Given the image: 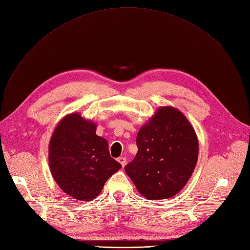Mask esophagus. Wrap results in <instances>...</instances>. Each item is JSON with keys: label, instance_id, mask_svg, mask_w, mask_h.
I'll return each mask as SVG.
<instances>
[{"label": "esophagus", "instance_id": "1", "mask_svg": "<svg viewBox=\"0 0 250 250\" xmlns=\"http://www.w3.org/2000/svg\"><path fill=\"white\" fill-rule=\"evenodd\" d=\"M118 161L120 162V164L122 165V167H124V166L126 165V163H127V160H126L125 157H119V158H118Z\"/></svg>", "mask_w": 250, "mask_h": 250}]
</instances>
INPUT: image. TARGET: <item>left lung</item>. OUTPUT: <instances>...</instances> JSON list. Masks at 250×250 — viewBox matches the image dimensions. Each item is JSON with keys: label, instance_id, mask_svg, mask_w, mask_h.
I'll list each match as a JSON object with an SVG mask.
<instances>
[{"label": "left lung", "instance_id": "8db88e82", "mask_svg": "<svg viewBox=\"0 0 250 250\" xmlns=\"http://www.w3.org/2000/svg\"><path fill=\"white\" fill-rule=\"evenodd\" d=\"M138 152L127 175L150 200L170 198L185 186L198 158V140L187 118L173 107L157 110L138 134Z\"/></svg>", "mask_w": 250, "mask_h": 250}]
</instances>
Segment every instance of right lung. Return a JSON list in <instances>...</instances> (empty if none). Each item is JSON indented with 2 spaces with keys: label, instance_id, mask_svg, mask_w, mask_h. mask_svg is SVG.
<instances>
[{
  "label": "right lung",
  "instance_id": "obj_1",
  "mask_svg": "<svg viewBox=\"0 0 250 250\" xmlns=\"http://www.w3.org/2000/svg\"><path fill=\"white\" fill-rule=\"evenodd\" d=\"M96 128L80 114H69L57 125L49 144V165L56 183L78 200L97 197L122 167L110 156L108 142L96 134Z\"/></svg>",
  "mask_w": 250,
  "mask_h": 250
}]
</instances>
